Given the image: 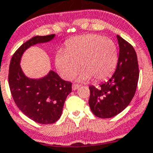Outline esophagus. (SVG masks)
<instances>
[{
	"label": "esophagus",
	"mask_w": 153,
	"mask_h": 153,
	"mask_svg": "<svg viewBox=\"0 0 153 153\" xmlns=\"http://www.w3.org/2000/svg\"><path fill=\"white\" fill-rule=\"evenodd\" d=\"M79 87H80V85H77V84H73V85H72V90H73V91H75V90L78 89V88H79Z\"/></svg>",
	"instance_id": "obj_1"
}]
</instances>
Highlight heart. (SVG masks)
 <instances>
[{"instance_id":"b5f03b06","label":"heart","mask_w":153,"mask_h":153,"mask_svg":"<svg viewBox=\"0 0 153 153\" xmlns=\"http://www.w3.org/2000/svg\"><path fill=\"white\" fill-rule=\"evenodd\" d=\"M117 62L118 51L114 41L97 34L70 39L65 44V53L59 51L55 56L56 67L66 80L75 76L81 65V81L106 79L114 72Z\"/></svg>"}]
</instances>
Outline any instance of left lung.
I'll list each match as a JSON object with an SVG mask.
<instances>
[{
  "instance_id": "obj_1",
  "label": "left lung",
  "mask_w": 153,
  "mask_h": 153,
  "mask_svg": "<svg viewBox=\"0 0 153 153\" xmlns=\"http://www.w3.org/2000/svg\"><path fill=\"white\" fill-rule=\"evenodd\" d=\"M119 55L116 69L106 82L98 88L90 86L89 103L93 113L101 118L115 116L134 97L139 80L136 51L130 43L117 35Z\"/></svg>"
}]
</instances>
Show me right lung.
Here are the masks:
<instances>
[{
    "instance_id": "1",
    "label": "right lung",
    "mask_w": 153,
    "mask_h": 153,
    "mask_svg": "<svg viewBox=\"0 0 153 153\" xmlns=\"http://www.w3.org/2000/svg\"><path fill=\"white\" fill-rule=\"evenodd\" d=\"M54 36H35L22 44L13 55L9 67L8 83L14 102L30 119L43 125L53 124L60 118L65 99L72 92V83L53 71L41 79H30L23 74L19 62L27 48L48 42Z\"/></svg>"
}]
</instances>
